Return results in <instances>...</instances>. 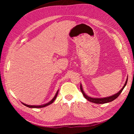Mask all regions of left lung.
Instances as JSON below:
<instances>
[{
	"mask_svg": "<svg viewBox=\"0 0 134 134\" xmlns=\"http://www.w3.org/2000/svg\"><path fill=\"white\" fill-rule=\"evenodd\" d=\"M127 81H128V78H127V79H126V82H125V83L124 87L122 88L121 90H120L119 92H118L117 93H116L115 94L112 95V96H110L109 97H104V98H93V97H89V96H87V95L85 94V93L84 92V91H83V88H82V86H81V85H80V90H81V93H83L84 97H85V98L87 99V100H89V101L91 102L94 103H97V104L106 103L110 102L114 100L115 99H116L117 97L119 96V94L121 93V92H122V90H124V87H125V86L126 85Z\"/></svg>",
	"mask_w": 134,
	"mask_h": 134,
	"instance_id": "obj_1",
	"label": "left lung"
}]
</instances>
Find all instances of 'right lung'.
Segmentation results:
<instances>
[{
    "label": "right lung",
    "instance_id": "1",
    "mask_svg": "<svg viewBox=\"0 0 134 134\" xmlns=\"http://www.w3.org/2000/svg\"><path fill=\"white\" fill-rule=\"evenodd\" d=\"M58 90L56 94H55V96H54V97H53V99H52L50 102H49L48 103H45V104H44V105H39V106H35V105L34 106V105H26V104H25V103H22V104H23L24 105L27 106V107H28V108H44V107H45V106H48V105H51V103H53L54 102V101L55 100V99H56L57 96V95H58Z\"/></svg>",
    "mask_w": 134,
    "mask_h": 134
}]
</instances>
